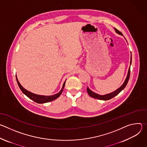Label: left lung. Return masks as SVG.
<instances>
[{
	"instance_id": "left-lung-1",
	"label": "left lung",
	"mask_w": 147,
	"mask_h": 147,
	"mask_svg": "<svg viewBox=\"0 0 147 147\" xmlns=\"http://www.w3.org/2000/svg\"><path fill=\"white\" fill-rule=\"evenodd\" d=\"M115 30L116 31V32L119 35H123L122 33L121 32H120L119 30H117L116 28H115ZM130 65L131 64V57H130ZM130 67L129 68V70H128V73H127V77L126 78H125V81L124 82H123V84L119 88H117L116 90H115V91L111 92V93H109V94H105V95H99L98 94H96L95 92L92 91L88 87L87 88V92L89 94V95L94 98H96V99H100V100H109L110 99H112V98L115 97V96H116L117 94H119L124 88L126 86L127 84L129 81V78H130Z\"/></svg>"
}]
</instances>
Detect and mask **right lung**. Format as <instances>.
Instances as JSON below:
<instances>
[{"label":"right lung","mask_w":147,"mask_h":147,"mask_svg":"<svg viewBox=\"0 0 147 147\" xmlns=\"http://www.w3.org/2000/svg\"><path fill=\"white\" fill-rule=\"evenodd\" d=\"M16 80H17V84H18V85L20 90H22V91L23 92V94H24L30 99H32V100H34V102L38 103H44L52 101V100L57 99L61 95V92H63V88L65 86V82H66V81H65L63 83V84L61 90L59 92V93H57L55 95H50V96H46V95H37V94L32 93V92L27 91L22 85L20 84V83L19 82L17 76H16Z\"/></svg>","instance_id":"add662e5"}]
</instances>
